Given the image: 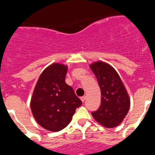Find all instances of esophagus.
Masks as SVG:
<instances>
[{
  "instance_id": "obj_1",
  "label": "esophagus",
  "mask_w": 155,
  "mask_h": 155,
  "mask_svg": "<svg viewBox=\"0 0 155 155\" xmlns=\"http://www.w3.org/2000/svg\"><path fill=\"white\" fill-rule=\"evenodd\" d=\"M85 99H86V96H82V97H81V102H84V101H85Z\"/></svg>"
}]
</instances>
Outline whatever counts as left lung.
<instances>
[{"label": "left lung", "instance_id": "8db88e82", "mask_svg": "<svg viewBox=\"0 0 155 155\" xmlns=\"http://www.w3.org/2000/svg\"><path fill=\"white\" fill-rule=\"evenodd\" d=\"M90 68L98 80L101 89V105L91 113L94 119L106 128L121 124L130 106V98L116 70L107 63L96 61Z\"/></svg>", "mask_w": 155, "mask_h": 155}]
</instances>
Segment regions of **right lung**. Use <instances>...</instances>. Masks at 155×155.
<instances>
[{
	"label": "right lung",
	"mask_w": 155,
	"mask_h": 155,
	"mask_svg": "<svg viewBox=\"0 0 155 155\" xmlns=\"http://www.w3.org/2000/svg\"><path fill=\"white\" fill-rule=\"evenodd\" d=\"M68 66L54 63L42 71L30 102L31 113L42 127L57 132L71 123L77 108L82 105L73 88L66 84Z\"/></svg>",
	"instance_id": "obj_1"
}]
</instances>
